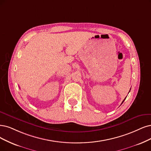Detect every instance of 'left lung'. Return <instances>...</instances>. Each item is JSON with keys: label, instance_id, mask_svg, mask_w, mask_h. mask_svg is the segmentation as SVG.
Returning <instances> with one entry per match:
<instances>
[{"label": "left lung", "instance_id": "8db88e82", "mask_svg": "<svg viewBox=\"0 0 151 151\" xmlns=\"http://www.w3.org/2000/svg\"><path fill=\"white\" fill-rule=\"evenodd\" d=\"M126 97H127V96H126ZM126 98H125V99H124V100H123V101H122V103H123V102H124V100H125V99H126Z\"/></svg>", "mask_w": 151, "mask_h": 151}]
</instances>
